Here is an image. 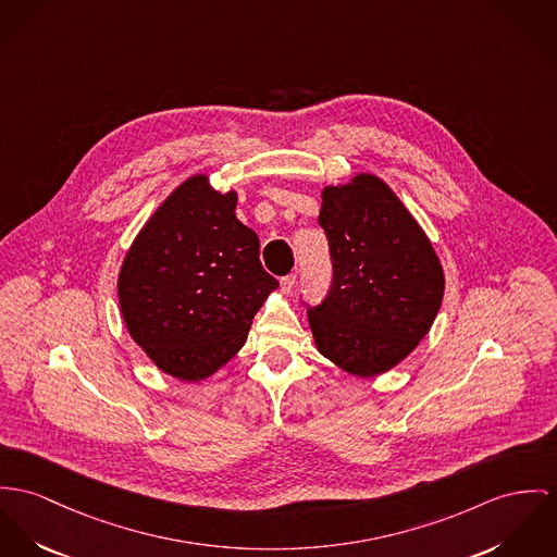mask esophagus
Segmentation results:
<instances>
[{
	"mask_svg": "<svg viewBox=\"0 0 557 557\" xmlns=\"http://www.w3.org/2000/svg\"><path fill=\"white\" fill-rule=\"evenodd\" d=\"M295 282H297V275H293V273H290V275H286V277H282V280H280V288H282V293H284V295H288V293L295 288Z\"/></svg>",
	"mask_w": 557,
	"mask_h": 557,
	"instance_id": "obj_1",
	"label": "esophagus"
}]
</instances>
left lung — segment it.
Listing matches in <instances>:
<instances>
[{"label": "left lung", "instance_id": "8db88e82", "mask_svg": "<svg viewBox=\"0 0 557 557\" xmlns=\"http://www.w3.org/2000/svg\"><path fill=\"white\" fill-rule=\"evenodd\" d=\"M320 226L335 275L326 300L309 309L315 347L349 375H382L429 335L445 295L443 264L375 173L324 186Z\"/></svg>", "mask_w": 557, "mask_h": 557}]
</instances>
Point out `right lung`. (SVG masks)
Wrapping results in <instances>:
<instances>
[{"label": "right lung", "instance_id": "obj_1", "mask_svg": "<svg viewBox=\"0 0 557 557\" xmlns=\"http://www.w3.org/2000/svg\"><path fill=\"white\" fill-rule=\"evenodd\" d=\"M235 208L237 193L215 190L208 173L186 177L146 220L119 271L131 339L180 382L224 367L277 288L260 264L257 233Z\"/></svg>", "mask_w": 557, "mask_h": 557}]
</instances>
